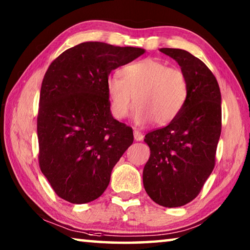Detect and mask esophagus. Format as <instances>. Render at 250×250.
<instances>
[{"label": "esophagus", "mask_w": 250, "mask_h": 250, "mask_svg": "<svg viewBox=\"0 0 250 250\" xmlns=\"http://www.w3.org/2000/svg\"><path fill=\"white\" fill-rule=\"evenodd\" d=\"M133 134H134V139L137 141H141L143 139V134L138 129H133Z\"/></svg>", "instance_id": "1"}]
</instances>
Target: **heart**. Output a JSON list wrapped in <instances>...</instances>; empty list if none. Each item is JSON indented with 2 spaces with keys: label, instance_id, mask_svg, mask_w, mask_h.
<instances>
[{
  "label": "heart",
  "instance_id": "heart-1",
  "mask_svg": "<svg viewBox=\"0 0 250 250\" xmlns=\"http://www.w3.org/2000/svg\"><path fill=\"white\" fill-rule=\"evenodd\" d=\"M118 76L109 77L105 84L110 110L117 119L128 117L135 104L137 124L154 120L155 125H164L179 115L188 97L183 71L156 58L125 65Z\"/></svg>",
  "mask_w": 250,
  "mask_h": 250
}]
</instances>
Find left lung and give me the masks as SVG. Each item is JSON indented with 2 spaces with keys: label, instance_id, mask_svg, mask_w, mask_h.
<instances>
[{
  "label": "left lung",
  "instance_id": "8db88e82",
  "mask_svg": "<svg viewBox=\"0 0 250 250\" xmlns=\"http://www.w3.org/2000/svg\"><path fill=\"white\" fill-rule=\"evenodd\" d=\"M175 59L188 80V97L167 126L150 131L143 186L156 204L179 207L192 202L216 160L222 131V97L216 78L204 62L184 49L161 48Z\"/></svg>",
  "mask_w": 250,
  "mask_h": 250
}]
</instances>
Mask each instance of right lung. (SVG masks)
<instances>
[{
  "mask_svg": "<svg viewBox=\"0 0 250 250\" xmlns=\"http://www.w3.org/2000/svg\"><path fill=\"white\" fill-rule=\"evenodd\" d=\"M145 54L138 47L86 42L65 50L42 83L37 115L41 171L73 204L101 196L133 131L113 119L105 84L110 73Z\"/></svg>",
  "mask_w": 250,
  "mask_h": 250,
  "instance_id": "right-lung-1",
  "label": "right lung"
}]
</instances>
